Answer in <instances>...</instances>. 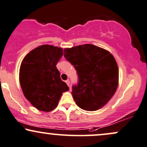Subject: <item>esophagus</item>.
<instances>
[{"mask_svg":"<svg viewBox=\"0 0 147 147\" xmlns=\"http://www.w3.org/2000/svg\"><path fill=\"white\" fill-rule=\"evenodd\" d=\"M66 83L67 84V85L69 86V87H70V80H69V79H67V80L66 81Z\"/></svg>","mask_w":147,"mask_h":147,"instance_id":"esophagus-1","label":"esophagus"}]
</instances>
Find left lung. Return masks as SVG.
<instances>
[{"mask_svg":"<svg viewBox=\"0 0 147 147\" xmlns=\"http://www.w3.org/2000/svg\"><path fill=\"white\" fill-rule=\"evenodd\" d=\"M79 76L72 95L77 105L86 111H96L106 105L116 92L119 71L116 59L108 51L86 44L63 51Z\"/></svg>","mask_w":147,"mask_h":147,"instance_id":"left-lung-1","label":"left lung"}]
</instances>
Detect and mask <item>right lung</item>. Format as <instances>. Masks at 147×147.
Listing matches in <instances>:
<instances>
[{
	"instance_id": "1",
	"label": "right lung",
	"mask_w": 147,
	"mask_h": 147,
	"mask_svg": "<svg viewBox=\"0 0 147 147\" xmlns=\"http://www.w3.org/2000/svg\"><path fill=\"white\" fill-rule=\"evenodd\" d=\"M62 55L61 47L45 45L30 51L21 63V88L26 99L38 110H53L62 93L69 90L56 67Z\"/></svg>"
}]
</instances>
